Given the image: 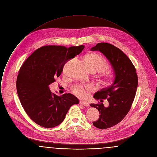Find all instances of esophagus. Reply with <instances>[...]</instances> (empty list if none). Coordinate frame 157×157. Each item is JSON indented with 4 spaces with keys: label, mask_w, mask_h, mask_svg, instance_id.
Returning a JSON list of instances; mask_svg holds the SVG:
<instances>
[{
    "label": "esophagus",
    "mask_w": 157,
    "mask_h": 157,
    "mask_svg": "<svg viewBox=\"0 0 157 157\" xmlns=\"http://www.w3.org/2000/svg\"><path fill=\"white\" fill-rule=\"evenodd\" d=\"M79 104L80 105H83V106H88L89 105L88 102H85V101H80L79 102Z\"/></svg>",
    "instance_id": "1"
}]
</instances>
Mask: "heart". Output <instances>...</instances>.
<instances>
[{"label":"heart","mask_w":157,"mask_h":157,"mask_svg":"<svg viewBox=\"0 0 157 157\" xmlns=\"http://www.w3.org/2000/svg\"><path fill=\"white\" fill-rule=\"evenodd\" d=\"M84 61L89 70H94L96 71L104 72L109 68V65L104 58L99 54L90 53L87 55ZM112 78L111 76L106 75L104 77V82L106 84L109 83L111 82ZM92 90V86L90 84L86 86L75 85L72 87V92L76 96L83 98L86 96L87 92H90Z\"/></svg>","instance_id":"heart-1"}]
</instances>
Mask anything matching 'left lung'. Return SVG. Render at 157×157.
I'll return each mask as SVG.
<instances>
[{
    "label": "left lung",
    "instance_id": "obj_1",
    "mask_svg": "<svg viewBox=\"0 0 157 157\" xmlns=\"http://www.w3.org/2000/svg\"><path fill=\"white\" fill-rule=\"evenodd\" d=\"M90 50L102 53L111 63L115 72L113 84L98 91L94 96L101 102L107 99L109 106L105 107L99 102L90 105L101 114L93 124L98 128L106 129L119 123L128 114L136 95L138 77L130 59L115 46L108 43H99Z\"/></svg>",
    "mask_w": 157,
    "mask_h": 157
}]
</instances>
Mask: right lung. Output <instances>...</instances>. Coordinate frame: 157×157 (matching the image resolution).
Segmentation results:
<instances>
[{"label": "right lung", "instance_id": "add662e5", "mask_svg": "<svg viewBox=\"0 0 157 157\" xmlns=\"http://www.w3.org/2000/svg\"><path fill=\"white\" fill-rule=\"evenodd\" d=\"M83 45L66 48L44 46L25 60L19 70L17 90L21 105L32 120L45 128L60 124L70 108L78 104L73 94H52L49 85L63 72L65 63L82 52Z\"/></svg>", "mask_w": 157, "mask_h": 157}]
</instances>
